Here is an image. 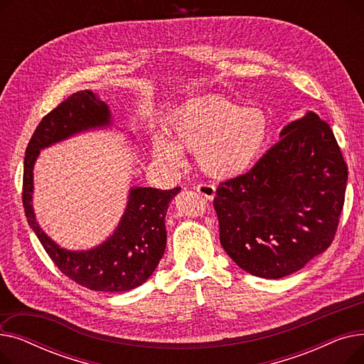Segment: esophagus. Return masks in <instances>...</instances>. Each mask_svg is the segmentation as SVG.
I'll return each instance as SVG.
<instances>
[{
    "instance_id": "esophagus-1",
    "label": "esophagus",
    "mask_w": 364,
    "mask_h": 364,
    "mask_svg": "<svg viewBox=\"0 0 364 364\" xmlns=\"http://www.w3.org/2000/svg\"><path fill=\"white\" fill-rule=\"evenodd\" d=\"M196 190L206 199H214V196H215V187L213 184L200 183L196 186Z\"/></svg>"
}]
</instances>
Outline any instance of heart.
Here are the masks:
<instances>
[{"label":"heart","mask_w":364,"mask_h":364,"mask_svg":"<svg viewBox=\"0 0 364 364\" xmlns=\"http://www.w3.org/2000/svg\"><path fill=\"white\" fill-rule=\"evenodd\" d=\"M171 140L155 137V156L171 168L186 162L183 151L198 155L205 174L228 178L243 174L261 158L269 141V119L258 107L224 97L188 102L168 118Z\"/></svg>","instance_id":"obj_1"}]
</instances>
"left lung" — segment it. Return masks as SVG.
<instances>
[{"instance_id":"obj_1","label":"left lung","mask_w":364,"mask_h":364,"mask_svg":"<svg viewBox=\"0 0 364 364\" xmlns=\"http://www.w3.org/2000/svg\"><path fill=\"white\" fill-rule=\"evenodd\" d=\"M347 180L331 127L307 112L283 127L252 169L218 186L214 208L224 251L257 277L301 270L331 246Z\"/></svg>"}]
</instances>
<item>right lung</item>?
<instances>
[{
	"mask_svg": "<svg viewBox=\"0 0 364 364\" xmlns=\"http://www.w3.org/2000/svg\"><path fill=\"white\" fill-rule=\"evenodd\" d=\"M110 125L109 106L90 90L72 94L46 114L26 147L23 206L31 228L65 276L91 291L118 294L137 288L155 272L166 246L168 206L181 187H131L124 215L113 235L87 251H69L50 239L38 224L32 206L33 165L40 151L80 132Z\"/></svg>",
	"mask_w": 364,
	"mask_h": 364,
	"instance_id": "obj_1",
	"label": "right lung"
}]
</instances>
